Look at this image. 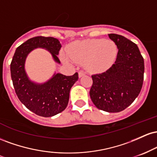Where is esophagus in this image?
<instances>
[{"instance_id": "34e87169", "label": "esophagus", "mask_w": 157, "mask_h": 157, "mask_svg": "<svg viewBox=\"0 0 157 157\" xmlns=\"http://www.w3.org/2000/svg\"><path fill=\"white\" fill-rule=\"evenodd\" d=\"M78 75H79V77H82L85 75V73L83 72V71H79Z\"/></svg>"}]
</instances>
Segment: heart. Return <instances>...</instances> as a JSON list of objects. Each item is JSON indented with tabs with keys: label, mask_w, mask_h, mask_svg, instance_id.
I'll return each mask as SVG.
<instances>
[{
	"label": "heart",
	"mask_w": 157,
	"mask_h": 157,
	"mask_svg": "<svg viewBox=\"0 0 157 157\" xmlns=\"http://www.w3.org/2000/svg\"><path fill=\"white\" fill-rule=\"evenodd\" d=\"M66 53L63 54L65 62L84 63L86 68L91 72L105 71L113 64L118 54L117 45L109 39H86L77 40L68 45Z\"/></svg>",
	"instance_id": "1"
}]
</instances>
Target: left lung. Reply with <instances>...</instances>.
I'll use <instances>...</instances> for the list:
<instances>
[{
  "label": "left lung",
  "instance_id": "obj_1",
  "mask_svg": "<svg viewBox=\"0 0 157 157\" xmlns=\"http://www.w3.org/2000/svg\"><path fill=\"white\" fill-rule=\"evenodd\" d=\"M116 43V61L105 72L91 76L90 97L97 109L116 113L123 111L134 101L141 91L144 79V59L138 46L130 40L109 34Z\"/></svg>",
  "mask_w": 157,
  "mask_h": 157
}]
</instances>
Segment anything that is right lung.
Listing matches in <instances>:
<instances>
[{
    "instance_id": "1",
    "label": "right lung",
    "mask_w": 157,
    "mask_h": 157,
    "mask_svg": "<svg viewBox=\"0 0 157 157\" xmlns=\"http://www.w3.org/2000/svg\"><path fill=\"white\" fill-rule=\"evenodd\" d=\"M37 48L48 50L54 60L60 63L57 57L61 48L60 41L55 37L37 36L29 39L17 48L10 65L11 77L20 101L37 115L49 117L66 109L70 90L78 80V73L72 76L55 73L44 83L32 82L25 71V61L27 55Z\"/></svg>"
}]
</instances>
